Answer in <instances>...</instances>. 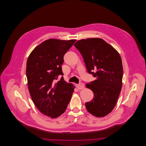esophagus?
<instances>
[{
  "label": "esophagus",
  "mask_w": 146,
  "mask_h": 146,
  "mask_svg": "<svg viewBox=\"0 0 146 146\" xmlns=\"http://www.w3.org/2000/svg\"><path fill=\"white\" fill-rule=\"evenodd\" d=\"M76 88L79 90H81V89H83L84 87V83H80V84H76Z\"/></svg>",
  "instance_id": "esophagus-1"
}]
</instances>
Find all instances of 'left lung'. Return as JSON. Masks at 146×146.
<instances>
[{
  "label": "left lung",
  "mask_w": 146,
  "mask_h": 146,
  "mask_svg": "<svg viewBox=\"0 0 146 146\" xmlns=\"http://www.w3.org/2000/svg\"><path fill=\"white\" fill-rule=\"evenodd\" d=\"M74 45L81 53L87 72L96 78L86 85L94 93L93 100L85 104L86 108L96 117H104L114 108L121 90V58L117 50L101 38L83 39Z\"/></svg>",
  "instance_id": "1"
}]
</instances>
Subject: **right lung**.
<instances>
[{
  "label": "right lung",
  "instance_id": "right-lung-1",
  "mask_svg": "<svg viewBox=\"0 0 146 146\" xmlns=\"http://www.w3.org/2000/svg\"><path fill=\"white\" fill-rule=\"evenodd\" d=\"M75 40L49 39L36 47L26 63L28 89L32 101L44 114L56 118L66 110L75 87L64 80L63 57Z\"/></svg>",
  "mask_w": 146,
  "mask_h": 146
}]
</instances>
